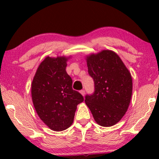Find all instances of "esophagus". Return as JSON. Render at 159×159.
<instances>
[{
  "label": "esophagus",
  "mask_w": 159,
  "mask_h": 159,
  "mask_svg": "<svg viewBox=\"0 0 159 159\" xmlns=\"http://www.w3.org/2000/svg\"><path fill=\"white\" fill-rule=\"evenodd\" d=\"M80 93H81V94L83 96L85 95V90H81V91H80Z\"/></svg>",
  "instance_id": "esophagus-1"
}]
</instances>
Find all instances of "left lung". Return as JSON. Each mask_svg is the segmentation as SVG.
<instances>
[{"label":"left lung","instance_id":"1","mask_svg":"<svg viewBox=\"0 0 159 159\" xmlns=\"http://www.w3.org/2000/svg\"><path fill=\"white\" fill-rule=\"evenodd\" d=\"M88 73L94 93L86 95L85 103L95 121L102 126L117 123L127 111L132 93L130 72L116 53L103 50L87 57Z\"/></svg>","mask_w":159,"mask_h":159}]
</instances>
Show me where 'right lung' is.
<instances>
[{"instance_id":"1","label":"right lung","mask_w":159,"mask_h":159,"mask_svg":"<svg viewBox=\"0 0 159 159\" xmlns=\"http://www.w3.org/2000/svg\"><path fill=\"white\" fill-rule=\"evenodd\" d=\"M66 57H47L40 63L31 85L36 113L52 130L60 132L73 123L77 105L83 96L72 89V80L66 71Z\"/></svg>"}]
</instances>
